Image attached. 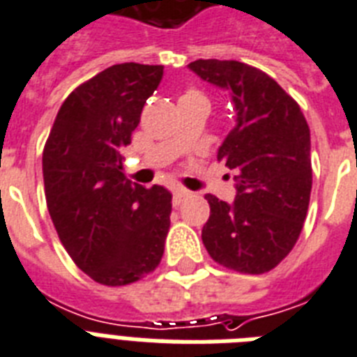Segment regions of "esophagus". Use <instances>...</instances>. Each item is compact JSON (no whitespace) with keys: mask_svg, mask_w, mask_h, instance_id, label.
Wrapping results in <instances>:
<instances>
[{"mask_svg":"<svg viewBox=\"0 0 357 357\" xmlns=\"http://www.w3.org/2000/svg\"><path fill=\"white\" fill-rule=\"evenodd\" d=\"M188 197H190V193H188V192H184V190H176V192L173 193V206L178 208L182 202L186 201Z\"/></svg>","mask_w":357,"mask_h":357,"instance_id":"1","label":"esophagus"}]
</instances>
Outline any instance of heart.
<instances>
[{
  "label": "heart",
  "mask_w": 357,
  "mask_h": 357,
  "mask_svg": "<svg viewBox=\"0 0 357 357\" xmlns=\"http://www.w3.org/2000/svg\"><path fill=\"white\" fill-rule=\"evenodd\" d=\"M181 99H204V101H206L204 93H202L201 90H195V88H190V90H186V92L182 93Z\"/></svg>",
  "instance_id": "obj_1"
}]
</instances>
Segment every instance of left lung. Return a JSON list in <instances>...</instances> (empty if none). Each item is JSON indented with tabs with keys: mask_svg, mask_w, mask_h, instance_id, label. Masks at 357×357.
Returning <instances> with one entry per match:
<instances>
[{
	"mask_svg": "<svg viewBox=\"0 0 357 357\" xmlns=\"http://www.w3.org/2000/svg\"><path fill=\"white\" fill-rule=\"evenodd\" d=\"M204 81L228 88L238 125L218 160L234 171L232 204L204 195L210 219L202 243L213 261L243 275H264L293 250L312 195L310 127L298 102L255 66L199 59L190 64Z\"/></svg>",
	"mask_w": 357,
	"mask_h": 357,
	"instance_id": "obj_1",
	"label": "left lung"
}]
</instances>
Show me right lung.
<instances>
[{
    "mask_svg": "<svg viewBox=\"0 0 357 357\" xmlns=\"http://www.w3.org/2000/svg\"><path fill=\"white\" fill-rule=\"evenodd\" d=\"M162 66H110L62 102L45 139V202L66 252L98 284L129 286L158 267L169 232L171 193L125 178L130 144Z\"/></svg>",
    "mask_w": 357,
    "mask_h": 357,
    "instance_id": "obj_1",
    "label": "right lung"
}]
</instances>
